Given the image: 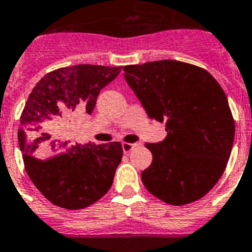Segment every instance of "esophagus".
I'll return each mask as SVG.
<instances>
[{"instance_id":"obj_1","label":"esophagus","mask_w":252,"mask_h":252,"mask_svg":"<svg viewBox=\"0 0 252 252\" xmlns=\"http://www.w3.org/2000/svg\"><path fill=\"white\" fill-rule=\"evenodd\" d=\"M138 145V143H122V149H124L125 153H128V152L132 151Z\"/></svg>"}]
</instances>
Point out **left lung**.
Returning <instances> with one entry per match:
<instances>
[{
    "label": "left lung",
    "mask_w": 252,
    "mask_h": 252,
    "mask_svg": "<svg viewBox=\"0 0 252 252\" xmlns=\"http://www.w3.org/2000/svg\"><path fill=\"white\" fill-rule=\"evenodd\" d=\"M128 86L167 136L147 143L153 159L141 172L148 192L183 206L202 198L223 175L234 140L228 99L211 74L193 64L157 60L124 66Z\"/></svg>",
    "instance_id": "8db88e82"
}]
</instances>
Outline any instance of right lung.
I'll return each instance as SVG.
<instances>
[{"label":"right lung","mask_w":252,"mask_h":252,"mask_svg":"<svg viewBox=\"0 0 252 252\" xmlns=\"http://www.w3.org/2000/svg\"><path fill=\"white\" fill-rule=\"evenodd\" d=\"M122 66L78 64L45 74L20 116L18 139L29 179L55 206L85 209L109 190L122 159L121 143L78 144L69 139L82 114H91L103 87Z\"/></svg>","instance_id":"1"}]
</instances>
